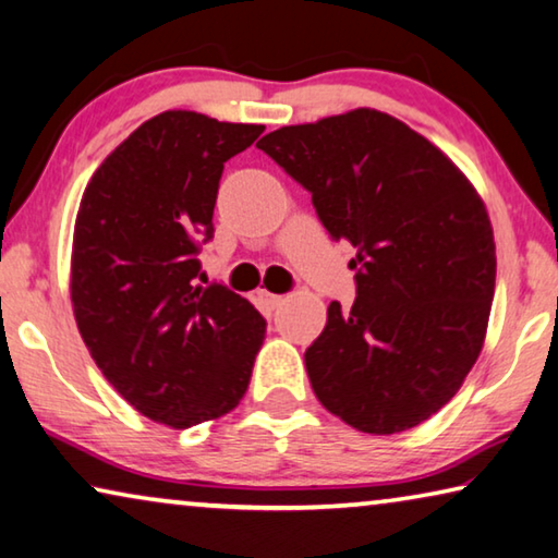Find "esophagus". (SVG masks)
<instances>
[{
  "label": "esophagus",
  "mask_w": 558,
  "mask_h": 558,
  "mask_svg": "<svg viewBox=\"0 0 558 558\" xmlns=\"http://www.w3.org/2000/svg\"><path fill=\"white\" fill-rule=\"evenodd\" d=\"M258 300H260L265 307L276 311V307H280L282 303H286V295H272V293H268V290H258Z\"/></svg>",
  "instance_id": "obj_1"
}]
</instances>
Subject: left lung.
<instances>
[{
    "label": "left lung",
    "mask_w": 558,
    "mask_h": 558,
    "mask_svg": "<svg viewBox=\"0 0 558 558\" xmlns=\"http://www.w3.org/2000/svg\"><path fill=\"white\" fill-rule=\"evenodd\" d=\"M258 148L313 193L327 233L357 247L355 303H330L305 350L317 400L367 435L417 427L484 344L497 253L480 193L435 144L375 109L282 126Z\"/></svg>",
    "instance_id": "1"
}]
</instances>
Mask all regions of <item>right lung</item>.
Listing matches in <instances>:
<instances>
[{
    "instance_id": "obj_1",
    "label": "right lung",
    "mask_w": 558,
    "mask_h": 558,
    "mask_svg": "<svg viewBox=\"0 0 558 558\" xmlns=\"http://www.w3.org/2000/svg\"><path fill=\"white\" fill-rule=\"evenodd\" d=\"M265 131L163 111L106 156L76 214L72 303L104 377L144 417L185 429L243 400L265 320L196 286L223 163Z\"/></svg>"
}]
</instances>
